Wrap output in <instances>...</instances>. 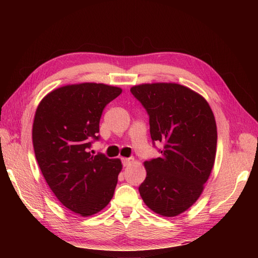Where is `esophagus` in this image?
<instances>
[{
	"label": "esophagus",
	"instance_id": "esophagus-1",
	"mask_svg": "<svg viewBox=\"0 0 258 258\" xmlns=\"http://www.w3.org/2000/svg\"><path fill=\"white\" fill-rule=\"evenodd\" d=\"M133 161H134V158H132V157H123L122 158V162H123V165L124 166L131 165V164L133 163Z\"/></svg>",
	"mask_w": 258,
	"mask_h": 258
}]
</instances>
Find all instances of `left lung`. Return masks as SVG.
<instances>
[{
  "label": "left lung",
  "instance_id": "left-lung-1",
  "mask_svg": "<svg viewBox=\"0 0 258 258\" xmlns=\"http://www.w3.org/2000/svg\"><path fill=\"white\" fill-rule=\"evenodd\" d=\"M150 115L161 157L144 162L146 178L139 187L146 206L174 217L199 200L216 156L217 128L210 104L176 83H146L131 89Z\"/></svg>",
  "mask_w": 258,
  "mask_h": 258
}]
</instances>
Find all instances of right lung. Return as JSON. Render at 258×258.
Wrapping results in <instances>:
<instances>
[{"mask_svg":"<svg viewBox=\"0 0 258 258\" xmlns=\"http://www.w3.org/2000/svg\"><path fill=\"white\" fill-rule=\"evenodd\" d=\"M120 93L102 83L70 84L48 93L36 108L32 140L38 166L57 200L81 216L107 206L122 171L119 158L90 151L104 107Z\"/></svg>","mask_w":258,"mask_h":258,"instance_id":"1","label":"right lung"}]
</instances>
